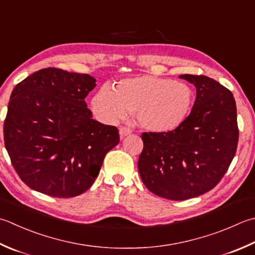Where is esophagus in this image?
<instances>
[{
  "instance_id": "esophagus-1",
  "label": "esophagus",
  "mask_w": 255,
  "mask_h": 255,
  "mask_svg": "<svg viewBox=\"0 0 255 255\" xmlns=\"http://www.w3.org/2000/svg\"><path fill=\"white\" fill-rule=\"evenodd\" d=\"M131 133V130L129 128H126V127H122L119 128V136H121V138H125L126 136H128V134Z\"/></svg>"
}]
</instances>
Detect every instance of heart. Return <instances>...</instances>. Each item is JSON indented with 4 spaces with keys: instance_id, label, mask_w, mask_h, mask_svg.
<instances>
[{
    "instance_id": "b5f03b06",
    "label": "heart",
    "mask_w": 255,
    "mask_h": 255,
    "mask_svg": "<svg viewBox=\"0 0 255 255\" xmlns=\"http://www.w3.org/2000/svg\"><path fill=\"white\" fill-rule=\"evenodd\" d=\"M193 104L194 93L189 85L152 75L124 78L114 89L103 86L91 103L94 115L103 123H116L134 113L139 126L160 133L182 126Z\"/></svg>"
}]
</instances>
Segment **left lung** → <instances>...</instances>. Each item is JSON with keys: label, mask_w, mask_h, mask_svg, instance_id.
I'll return each instance as SVG.
<instances>
[{"label": "left lung", "mask_w": 255, "mask_h": 255, "mask_svg": "<svg viewBox=\"0 0 255 255\" xmlns=\"http://www.w3.org/2000/svg\"><path fill=\"white\" fill-rule=\"evenodd\" d=\"M196 87L193 108L170 132H143L138 170L144 186L169 200H187L210 191L236 154L239 129L232 93L203 75L179 76Z\"/></svg>", "instance_id": "1"}]
</instances>
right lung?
Masks as SVG:
<instances>
[{"mask_svg": "<svg viewBox=\"0 0 255 255\" xmlns=\"http://www.w3.org/2000/svg\"><path fill=\"white\" fill-rule=\"evenodd\" d=\"M96 86L87 74L43 68L17 84L4 122V143L24 183L51 197L92 187L118 129L93 119L85 98Z\"/></svg>", "mask_w": 255, "mask_h": 255, "instance_id": "add662e5", "label": "right lung"}]
</instances>
